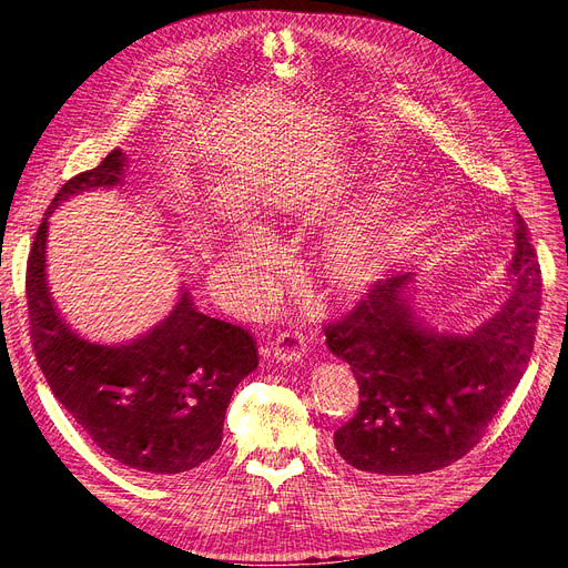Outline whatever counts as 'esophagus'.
<instances>
[{
  "label": "esophagus",
  "instance_id": "34e87169",
  "mask_svg": "<svg viewBox=\"0 0 568 568\" xmlns=\"http://www.w3.org/2000/svg\"><path fill=\"white\" fill-rule=\"evenodd\" d=\"M305 348L307 343L298 324H288L286 329L280 332L277 338L270 343L272 355L282 359V363H298V359L305 355Z\"/></svg>",
  "mask_w": 568,
  "mask_h": 568
}]
</instances>
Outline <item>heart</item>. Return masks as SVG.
Listing matches in <instances>:
<instances>
[{
	"label": "heart",
	"mask_w": 568,
	"mask_h": 568,
	"mask_svg": "<svg viewBox=\"0 0 568 568\" xmlns=\"http://www.w3.org/2000/svg\"><path fill=\"white\" fill-rule=\"evenodd\" d=\"M388 205L384 201H374L359 213L348 227L336 236V242L329 253V270L332 277L343 286H357L372 280L386 263L388 253ZM242 261L251 270L253 284L257 282V271L267 261L270 248L248 234L242 236Z\"/></svg>",
	"instance_id": "b5f03b06"
}]
</instances>
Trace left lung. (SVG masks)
Instances as JSON below:
<instances>
[{"mask_svg":"<svg viewBox=\"0 0 568 568\" xmlns=\"http://www.w3.org/2000/svg\"><path fill=\"white\" fill-rule=\"evenodd\" d=\"M509 301L471 334H440L403 298L409 274L376 280L351 313L324 324L351 365L359 405L334 434L338 455L369 476L405 478L462 459L519 386L536 341L542 277L519 220Z\"/></svg>","mask_w":568,"mask_h":568,"instance_id":"obj_1","label":"left lung"}]
</instances>
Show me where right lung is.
<instances>
[{
  "mask_svg": "<svg viewBox=\"0 0 568 568\" xmlns=\"http://www.w3.org/2000/svg\"><path fill=\"white\" fill-rule=\"evenodd\" d=\"M123 165L113 149L68 180L44 213L26 270L30 341L54 398L97 448L132 471L173 476L220 448L230 398L257 367V346L239 324L199 313L186 291L156 329L123 346L84 341L59 317L44 277L47 217L73 194L113 186Z\"/></svg>",
  "mask_w": 568,
  "mask_h": 568,
  "instance_id": "add662e5",
  "label": "right lung"
}]
</instances>
